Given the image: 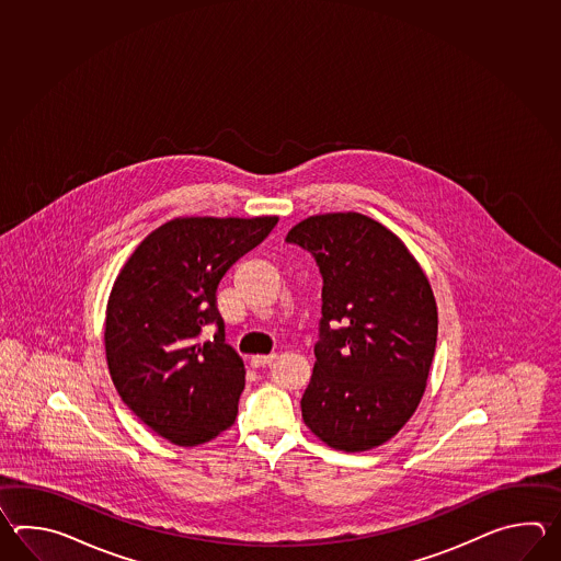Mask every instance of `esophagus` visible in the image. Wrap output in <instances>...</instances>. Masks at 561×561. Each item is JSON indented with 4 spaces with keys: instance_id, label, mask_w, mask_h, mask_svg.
<instances>
[{
    "instance_id": "esophagus-1",
    "label": "esophagus",
    "mask_w": 561,
    "mask_h": 561,
    "mask_svg": "<svg viewBox=\"0 0 561 561\" xmlns=\"http://www.w3.org/2000/svg\"><path fill=\"white\" fill-rule=\"evenodd\" d=\"M275 358V353H271V355H254V357H251V365L254 369H259V367H266V365H271Z\"/></svg>"
}]
</instances>
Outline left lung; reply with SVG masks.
Returning a JSON list of instances; mask_svg holds the SVG:
<instances>
[{
  "label": "left lung",
  "mask_w": 561,
  "mask_h": 561,
  "mask_svg": "<svg viewBox=\"0 0 561 561\" xmlns=\"http://www.w3.org/2000/svg\"><path fill=\"white\" fill-rule=\"evenodd\" d=\"M322 276L302 419L341 451L389 442L415 413L437 343L430 280L391 230L358 213L310 216L286 234Z\"/></svg>",
  "instance_id": "obj_1"
}]
</instances>
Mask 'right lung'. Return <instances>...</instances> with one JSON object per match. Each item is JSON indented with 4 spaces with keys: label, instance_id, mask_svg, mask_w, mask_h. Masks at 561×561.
<instances>
[{
    "label": "right lung",
    "instance_id": "obj_1",
    "mask_svg": "<svg viewBox=\"0 0 561 561\" xmlns=\"http://www.w3.org/2000/svg\"><path fill=\"white\" fill-rule=\"evenodd\" d=\"M276 222L176 218L148 234L119 271L107 300V369L131 413L174 445L210 442L237 419L244 365L225 343L216 288Z\"/></svg>",
    "mask_w": 561,
    "mask_h": 561
}]
</instances>
